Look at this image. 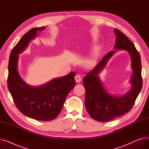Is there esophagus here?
Here are the masks:
<instances>
[{"label":"esophagus","mask_w":149,"mask_h":149,"mask_svg":"<svg viewBox=\"0 0 149 149\" xmlns=\"http://www.w3.org/2000/svg\"><path fill=\"white\" fill-rule=\"evenodd\" d=\"M75 80L77 83H80L81 81V77L80 75L77 74L75 76Z\"/></svg>","instance_id":"esophagus-1"}]
</instances>
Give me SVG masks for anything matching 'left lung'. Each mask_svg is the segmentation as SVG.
Segmentation results:
<instances>
[{"mask_svg": "<svg viewBox=\"0 0 149 149\" xmlns=\"http://www.w3.org/2000/svg\"><path fill=\"white\" fill-rule=\"evenodd\" d=\"M114 33L116 36L114 49L126 50L130 55L133 70L130 81L132 88L124 96H113L105 89L99 79V72L117 50L109 52L86 74L83 80L86 91L85 106L92 118L101 122L111 121L129 112L143 86L141 62L139 52L134 44L120 31L114 29Z\"/></svg>", "mask_w": 149, "mask_h": 149, "instance_id": "obj_1", "label": "left lung"}]
</instances>
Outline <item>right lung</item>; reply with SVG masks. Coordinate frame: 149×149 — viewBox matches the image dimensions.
<instances>
[{
	"label": "right lung",
	"mask_w": 149,
	"mask_h": 149,
	"mask_svg": "<svg viewBox=\"0 0 149 149\" xmlns=\"http://www.w3.org/2000/svg\"><path fill=\"white\" fill-rule=\"evenodd\" d=\"M45 27L30 29L13 49L8 63V88L17 109L23 115L39 121H51L60 113L65 100L75 86V72L38 87L26 83L18 72L19 54Z\"/></svg>",
	"instance_id": "1"
}]
</instances>
